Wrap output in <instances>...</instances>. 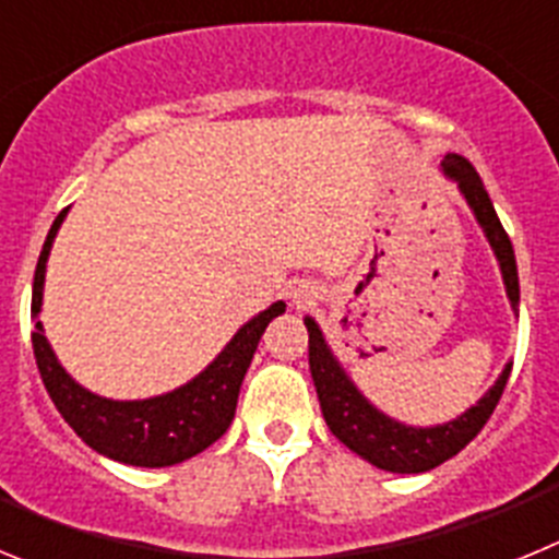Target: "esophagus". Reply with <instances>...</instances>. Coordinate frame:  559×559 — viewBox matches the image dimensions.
<instances>
[{
	"instance_id": "obj_1",
	"label": "esophagus",
	"mask_w": 559,
	"mask_h": 559,
	"mask_svg": "<svg viewBox=\"0 0 559 559\" xmlns=\"http://www.w3.org/2000/svg\"><path fill=\"white\" fill-rule=\"evenodd\" d=\"M290 302L296 305V308H305V305H310L316 299V288L308 283H299V285H290Z\"/></svg>"
}]
</instances>
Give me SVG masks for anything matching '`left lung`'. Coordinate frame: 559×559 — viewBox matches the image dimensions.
I'll use <instances>...</instances> for the list:
<instances>
[{
	"label": "left lung",
	"instance_id": "8db88e82",
	"mask_svg": "<svg viewBox=\"0 0 559 559\" xmlns=\"http://www.w3.org/2000/svg\"><path fill=\"white\" fill-rule=\"evenodd\" d=\"M439 170L445 173L448 181L459 187V195L464 199V204L471 206L473 218L481 226L484 237H487V243H490L492 254L498 260V269H501L512 313L518 316L521 283H518L515 251H512L510 237H507L501 221H498L490 195H487L481 179H478L476 167L459 153H445ZM305 328H308L310 374H313V386L316 394H319L324 423L333 431V437H338L349 451L358 453L364 462L389 473H426L456 456L481 431L490 414L496 412L498 400H501L503 386H507L512 372V360L503 364L496 383L471 408H464L459 417L448 419V423H437V426H408V423H400V419L389 417L386 412H380L372 400L355 386V380L349 378L338 355L333 353L330 341L324 338L322 328H319L313 316H305Z\"/></svg>",
	"mask_w": 559,
	"mask_h": 559
}]
</instances>
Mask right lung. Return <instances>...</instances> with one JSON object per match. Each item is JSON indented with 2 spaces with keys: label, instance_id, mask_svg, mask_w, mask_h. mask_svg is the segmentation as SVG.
Masks as SVG:
<instances>
[{
  "label": "right lung",
  "instance_id": "right-lung-1",
  "mask_svg": "<svg viewBox=\"0 0 559 559\" xmlns=\"http://www.w3.org/2000/svg\"><path fill=\"white\" fill-rule=\"evenodd\" d=\"M67 210L49 226L38 257L36 276H33V353H36L38 372L49 397L67 419L69 428L86 442L92 451L114 459V462L133 464V467H170L187 462L190 456L210 448L215 439L224 437L237 408V394L243 386L260 335L265 333L271 319L285 313V302L269 305L257 316H251L243 328L226 341L215 358L201 369L195 378L170 389L165 394H153L145 400H114L95 394L81 386L63 369L56 349L49 344L41 324L44 280H47V260L56 235L61 229Z\"/></svg>",
  "mask_w": 559,
  "mask_h": 559
}]
</instances>
